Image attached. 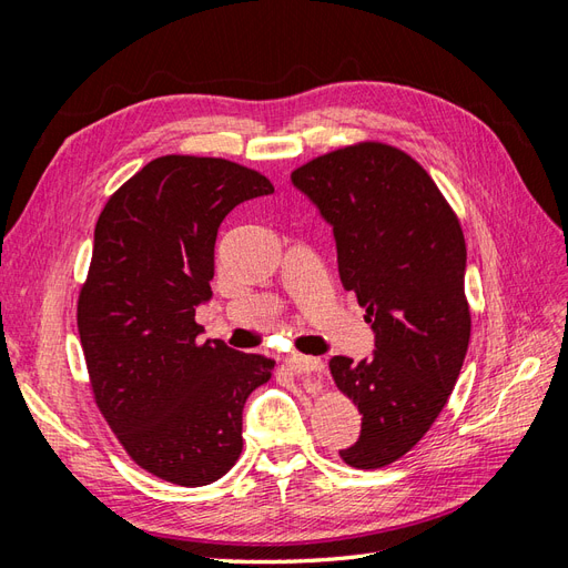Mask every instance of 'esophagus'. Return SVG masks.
I'll use <instances>...</instances> for the list:
<instances>
[{
	"mask_svg": "<svg viewBox=\"0 0 568 568\" xmlns=\"http://www.w3.org/2000/svg\"><path fill=\"white\" fill-rule=\"evenodd\" d=\"M288 369L294 374H320L324 372V363L320 357H311V355H288L286 359Z\"/></svg>",
	"mask_w": 568,
	"mask_h": 568,
	"instance_id": "esophagus-1",
	"label": "esophagus"
}]
</instances>
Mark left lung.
<instances>
[{
	"instance_id": "obj_1",
	"label": "left lung",
	"mask_w": 568,
	"mask_h": 568,
	"mask_svg": "<svg viewBox=\"0 0 568 568\" xmlns=\"http://www.w3.org/2000/svg\"><path fill=\"white\" fill-rule=\"evenodd\" d=\"M291 182L332 225L341 284L374 332L372 357L329 359L338 390L363 415L357 443L338 455L355 469H382L432 428L469 348L459 220L426 170L382 142L324 153Z\"/></svg>"
}]
</instances>
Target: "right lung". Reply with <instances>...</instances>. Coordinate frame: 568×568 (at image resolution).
I'll list each match as a JSON object with an SVG mask.
<instances>
[{
  "label": "right lung",
  "mask_w": 568,
  "mask_h": 568,
  "mask_svg": "<svg viewBox=\"0 0 568 568\" xmlns=\"http://www.w3.org/2000/svg\"><path fill=\"white\" fill-rule=\"evenodd\" d=\"M274 192L225 159L161 156L106 201L78 332L97 407L125 453L175 486H209L242 455V412L274 359L201 341L220 222Z\"/></svg>",
  "instance_id": "obj_1"
}]
</instances>
